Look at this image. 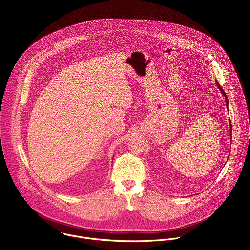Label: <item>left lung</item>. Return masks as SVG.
I'll return each instance as SVG.
<instances>
[{
    "instance_id": "obj_1",
    "label": "left lung",
    "mask_w": 250,
    "mask_h": 250,
    "mask_svg": "<svg viewBox=\"0 0 250 250\" xmlns=\"http://www.w3.org/2000/svg\"><path fill=\"white\" fill-rule=\"evenodd\" d=\"M216 83H217V87H218V88H219V89H220V91H221V93H222V94H223V96H224V97H225V100H226V104H227V106H228V104H228V103H229V102H228V99H227V96H226V93H225V92H224V91H223V89H222V88H221V86H220V85H219V83H218V82H217V81H216ZM229 126H230V135H231V123H230V122H229ZM230 139H231V137H230Z\"/></svg>"
}]
</instances>
